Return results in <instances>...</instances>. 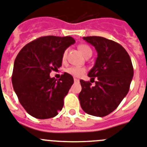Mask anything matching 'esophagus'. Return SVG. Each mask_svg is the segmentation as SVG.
Segmentation results:
<instances>
[{
	"label": "esophagus",
	"mask_w": 147,
	"mask_h": 147,
	"mask_svg": "<svg viewBox=\"0 0 147 147\" xmlns=\"http://www.w3.org/2000/svg\"><path fill=\"white\" fill-rule=\"evenodd\" d=\"M74 80L75 82H78L79 81H80V80H79V79H77V78H74Z\"/></svg>",
	"instance_id": "obj_1"
}]
</instances>
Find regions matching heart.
Listing matches in <instances>:
<instances>
[{
    "label": "heart",
    "instance_id": "b5f03b06",
    "mask_svg": "<svg viewBox=\"0 0 147 147\" xmlns=\"http://www.w3.org/2000/svg\"><path fill=\"white\" fill-rule=\"evenodd\" d=\"M78 49L81 53H82L84 56H86L88 54L92 53V49L88 47V45L86 44H81L78 47ZM67 50H65L62 55V60L65 61L67 58ZM66 72L68 74L71 75L75 77H80L82 75L86 73V68L83 67H70L66 70Z\"/></svg>",
    "mask_w": 147,
    "mask_h": 147
}]
</instances>
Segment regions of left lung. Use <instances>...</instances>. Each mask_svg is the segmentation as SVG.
Instances as JSON below:
<instances>
[{
	"mask_svg": "<svg viewBox=\"0 0 147 147\" xmlns=\"http://www.w3.org/2000/svg\"><path fill=\"white\" fill-rule=\"evenodd\" d=\"M82 38L94 46L98 57L88 74L90 82L80 80L79 99L86 113L103 117L116 110L128 94L134 76L131 60L127 51L115 41L97 36ZM93 82L96 85L92 87Z\"/></svg>",
	"mask_w": 147,
	"mask_h": 147,
	"instance_id": "obj_1",
	"label": "left lung"
}]
</instances>
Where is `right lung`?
I'll list each match as a JSON object with an SVG mask.
<instances>
[{
  "label": "right lung",
  "instance_id": "obj_1",
  "mask_svg": "<svg viewBox=\"0 0 147 147\" xmlns=\"http://www.w3.org/2000/svg\"><path fill=\"white\" fill-rule=\"evenodd\" d=\"M74 43L70 36L40 37L25 45L17 55L12 75L13 89L33 117L53 118L62 110L74 78L65 73L57 80L49 74L61 66L63 53Z\"/></svg>",
  "mask_w": 147,
  "mask_h": 147
}]
</instances>
